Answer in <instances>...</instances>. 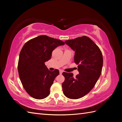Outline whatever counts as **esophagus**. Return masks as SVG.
<instances>
[{
    "label": "esophagus",
    "instance_id": "34e87169",
    "mask_svg": "<svg viewBox=\"0 0 122 122\" xmlns=\"http://www.w3.org/2000/svg\"><path fill=\"white\" fill-rule=\"evenodd\" d=\"M63 72V70H60V74H62Z\"/></svg>",
    "mask_w": 122,
    "mask_h": 122
}]
</instances>
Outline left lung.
I'll use <instances>...</instances> for the list:
<instances>
[{
  "label": "left lung",
  "mask_w": 122,
  "mask_h": 122,
  "mask_svg": "<svg viewBox=\"0 0 122 122\" xmlns=\"http://www.w3.org/2000/svg\"><path fill=\"white\" fill-rule=\"evenodd\" d=\"M75 52L74 62L78 64L79 74L63 72L65 80L62 89L64 95L71 99L83 97L94 87L103 67V56L97 46L89 37L83 36L65 41Z\"/></svg>",
  "instance_id": "obj_1"
}]
</instances>
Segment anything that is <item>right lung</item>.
Listing matches in <instances>:
<instances>
[{"label": "right lung", "mask_w": 122, "mask_h": 122, "mask_svg": "<svg viewBox=\"0 0 122 122\" xmlns=\"http://www.w3.org/2000/svg\"><path fill=\"white\" fill-rule=\"evenodd\" d=\"M64 45L62 41L44 35L31 39L23 46L18 61V73L24 89L33 98L43 99L50 94V87L59 71H49L45 63L51 59L54 49Z\"/></svg>", "instance_id": "right-lung-1"}]
</instances>
